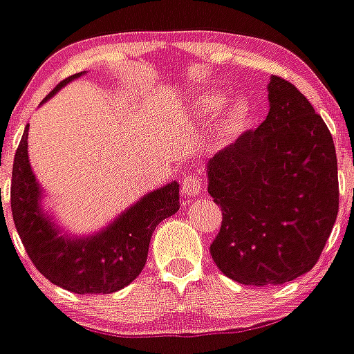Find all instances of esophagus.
<instances>
[{
	"label": "esophagus",
	"instance_id": "obj_1",
	"mask_svg": "<svg viewBox=\"0 0 354 354\" xmlns=\"http://www.w3.org/2000/svg\"><path fill=\"white\" fill-rule=\"evenodd\" d=\"M182 191L185 196H198L203 191V180L198 174H187L183 178Z\"/></svg>",
	"mask_w": 354,
	"mask_h": 354
}]
</instances>
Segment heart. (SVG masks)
<instances>
[{"label":"heart","mask_w":354,"mask_h":354,"mask_svg":"<svg viewBox=\"0 0 354 354\" xmlns=\"http://www.w3.org/2000/svg\"><path fill=\"white\" fill-rule=\"evenodd\" d=\"M225 103L227 100L223 94L202 93L194 97L191 107L196 116L214 118L223 111ZM247 116H249V107H247L245 102L238 100V102L231 103L227 107V111L223 112L222 120H220V131H222V134H232L240 127H243V123L247 122Z\"/></svg>","instance_id":"1"}]
</instances>
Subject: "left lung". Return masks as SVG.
I'll use <instances>...</instances> for the list:
<instances>
[{
	"instance_id": "left-lung-1",
	"label": "left lung",
	"mask_w": 354,
	"mask_h": 354,
	"mask_svg": "<svg viewBox=\"0 0 354 354\" xmlns=\"http://www.w3.org/2000/svg\"><path fill=\"white\" fill-rule=\"evenodd\" d=\"M269 114L257 131L207 163L222 207L211 243L218 269L243 286H281L311 271L338 214L333 136L292 83L272 76Z\"/></svg>"
}]
</instances>
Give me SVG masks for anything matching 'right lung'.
I'll use <instances>...</instances> for the list:
<instances>
[{
	"instance_id": "right-lung-1",
	"label": "right lung",
	"mask_w": 354,
	"mask_h": 354,
	"mask_svg": "<svg viewBox=\"0 0 354 354\" xmlns=\"http://www.w3.org/2000/svg\"><path fill=\"white\" fill-rule=\"evenodd\" d=\"M63 80L45 100L68 82ZM28 127L14 156L10 209L28 258L54 286L77 295H109L129 286L143 271L156 225L180 209V185L167 183L149 192L91 236H68L41 209L43 192L28 163Z\"/></svg>"
}]
</instances>
